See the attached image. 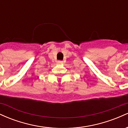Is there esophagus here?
I'll list each match as a JSON object with an SVG mask.
<instances>
[{
  "mask_svg": "<svg viewBox=\"0 0 128 128\" xmlns=\"http://www.w3.org/2000/svg\"><path fill=\"white\" fill-rule=\"evenodd\" d=\"M58 64H62L63 61H60V60H59V61H58Z\"/></svg>",
  "mask_w": 128,
  "mask_h": 128,
  "instance_id": "34e87169",
  "label": "esophagus"
}]
</instances>
